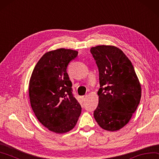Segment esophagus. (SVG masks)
<instances>
[{"mask_svg":"<svg viewBox=\"0 0 159 159\" xmlns=\"http://www.w3.org/2000/svg\"><path fill=\"white\" fill-rule=\"evenodd\" d=\"M86 98H87V96H83L82 97H81V99H82V101H83V102H85V99H86Z\"/></svg>","mask_w":159,"mask_h":159,"instance_id":"34e87169","label":"esophagus"}]
</instances>
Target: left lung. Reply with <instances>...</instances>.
Returning <instances> with one entry per match:
<instances>
[{
	"mask_svg": "<svg viewBox=\"0 0 159 159\" xmlns=\"http://www.w3.org/2000/svg\"><path fill=\"white\" fill-rule=\"evenodd\" d=\"M99 72V104L94 117L101 127L115 131L124 127L136 111L141 86L131 62L114 46L90 49Z\"/></svg>",
	"mask_w": 159,
	"mask_h": 159,
	"instance_id": "obj_1",
	"label": "left lung"
}]
</instances>
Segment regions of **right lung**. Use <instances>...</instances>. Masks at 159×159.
Listing matches in <instances>:
<instances>
[{
  "label": "right lung",
  "instance_id": "add662e5",
  "mask_svg": "<svg viewBox=\"0 0 159 159\" xmlns=\"http://www.w3.org/2000/svg\"><path fill=\"white\" fill-rule=\"evenodd\" d=\"M77 56L78 51L65 48L47 52L37 62L30 79L32 109L42 125L56 134L71 131L81 112L67 72L69 63Z\"/></svg>",
  "mask_w": 159,
  "mask_h": 159
}]
</instances>
